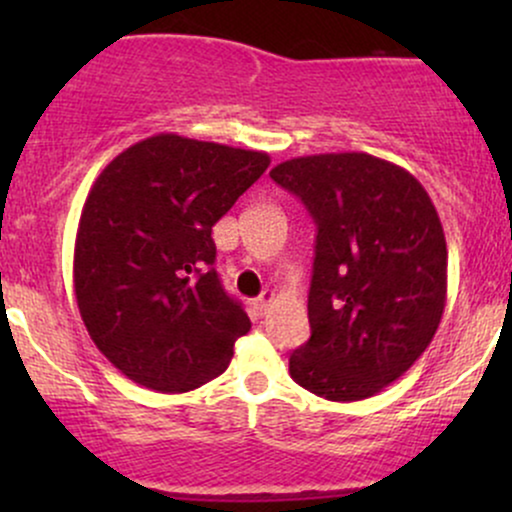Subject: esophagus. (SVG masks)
Masks as SVG:
<instances>
[{
	"instance_id": "obj_1",
	"label": "esophagus",
	"mask_w": 512,
	"mask_h": 512,
	"mask_svg": "<svg viewBox=\"0 0 512 512\" xmlns=\"http://www.w3.org/2000/svg\"><path fill=\"white\" fill-rule=\"evenodd\" d=\"M272 301H274V293H272V291H264L262 296L255 301V310H257V313H260V315H264V313H267V310H269V305H272Z\"/></svg>"
}]
</instances>
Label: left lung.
<instances>
[{
	"instance_id": "left-lung-1",
	"label": "left lung",
	"mask_w": 512,
	"mask_h": 512,
	"mask_svg": "<svg viewBox=\"0 0 512 512\" xmlns=\"http://www.w3.org/2000/svg\"><path fill=\"white\" fill-rule=\"evenodd\" d=\"M269 175L317 226L310 339L289 358L291 378L330 402L378 395L414 366L443 317L438 211L409 170L361 151L291 158Z\"/></svg>"
}]
</instances>
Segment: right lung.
<instances>
[{
  "label": "right lung",
  "instance_id": "obj_1",
  "mask_svg": "<svg viewBox=\"0 0 512 512\" xmlns=\"http://www.w3.org/2000/svg\"><path fill=\"white\" fill-rule=\"evenodd\" d=\"M269 166L264 151L154 134L101 170L74 243V291L98 351L149 390L219 378L250 317L223 291L211 226Z\"/></svg>",
  "mask_w": 512,
  "mask_h": 512
}]
</instances>
